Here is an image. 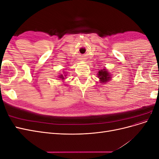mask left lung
<instances>
[{
	"instance_id": "1",
	"label": "left lung",
	"mask_w": 159,
	"mask_h": 159,
	"mask_svg": "<svg viewBox=\"0 0 159 159\" xmlns=\"http://www.w3.org/2000/svg\"><path fill=\"white\" fill-rule=\"evenodd\" d=\"M98 75L100 80L101 83H106L107 81H109V80L111 78L108 71L107 70H105V68L99 71Z\"/></svg>"
}]
</instances>
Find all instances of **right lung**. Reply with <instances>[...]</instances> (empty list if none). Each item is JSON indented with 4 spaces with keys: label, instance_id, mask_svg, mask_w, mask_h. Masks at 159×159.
I'll return each instance as SVG.
<instances>
[{
    "label": "right lung",
    "instance_id": "right-lung-1",
    "mask_svg": "<svg viewBox=\"0 0 159 159\" xmlns=\"http://www.w3.org/2000/svg\"><path fill=\"white\" fill-rule=\"evenodd\" d=\"M66 75H64V76L63 75H60L59 76V78H60V79H61V80H64V79H65L64 77H66Z\"/></svg>",
    "mask_w": 159,
    "mask_h": 159
}]
</instances>
